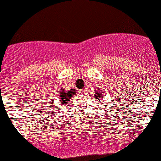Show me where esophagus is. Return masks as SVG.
<instances>
[{
    "mask_svg": "<svg viewBox=\"0 0 161 161\" xmlns=\"http://www.w3.org/2000/svg\"><path fill=\"white\" fill-rule=\"evenodd\" d=\"M85 89L84 88V89H81V90H80V92H81V93H85Z\"/></svg>",
    "mask_w": 161,
    "mask_h": 161,
    "instance_id": "34e87169",
    "label": "esophagus"
}]
</instances>
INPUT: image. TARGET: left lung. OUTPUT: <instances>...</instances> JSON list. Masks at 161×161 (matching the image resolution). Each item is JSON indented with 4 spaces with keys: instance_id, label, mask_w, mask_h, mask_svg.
Segmentation results:
<instances>
[{
    "instance_id": "8db88e82",
    "label": "left lung",
    "mask_w": 161,
    "mask_h": 161,
    "mask_svg": "<svg viewBox=\"0 0 161 161\" xmlns=\"http://www.w3.org/2000/svg\"><path fill=\"white\" fill-rule=\"evenodd\" d=\"M96 92L94 93V98L97 100L98 102H101V101H103V97L104 96L102 95V92H101V90H99L98 88H97V90H95Z\"/></svg>"
}]
</instances>
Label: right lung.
<instances>
[{"mask_svg": "<svg viewBox=\"0 0 161 161\" xmlns=\"http://www.w3.org/2000/svg\"><path fill=\"white\" fill-rule=\"evenodd\" d=\"M76 92V89L73 88V89H70V90H64V88H62L61 90L59 92V99H60V101L61 104H63V105H66L68 102L71 100V98L73 97V95H75Z\"/></svg>", "mask_w": 161, "mask_h": 161, "instance_id": "1", "label": "right lung"}]
</instances>
